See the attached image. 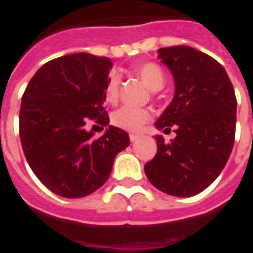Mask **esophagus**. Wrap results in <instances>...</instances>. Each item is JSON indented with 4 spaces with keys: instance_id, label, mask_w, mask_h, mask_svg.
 Listing matches in <instances>:
<instances>
[{
    "instance_id": "esophagus-1",
    "label": "esophagus",
    "mask_w": 253,
    "mask_h": 253,
    "mask_svg": "<svg viewBox=\"0 0 253 253\" xmlns=\"http://www.w3.org/2000/svg\"><path fill=\"white\" fill-rule=\"evenodd\" d=\"M129 139H130V141H136L137 139H139V135H137V133H130Z\"/></svg>"
}]
</instances>
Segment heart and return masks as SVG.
I'll return each mask as SVG.
<instances>
[{"label": "heart", "mask_w": 253, "mask_h": 253, "mask_svg": "<svg viewBox=\"0 0 253 253\" xmlns=\"http://www.w3.org/2000/svg\"><path fill=\"white\" fill-rule=\"evenodd\" d=\"M135 73L141 79V82L146 84L148 88L158 91L165 85L166 73L164 69L155 62H143L135 68ZM118 87H120V78L117 73H112L107 80L105 88V98L107 102H116L118 98ZM152 114L147 109L140 107L123 106L117 109L112 114V123L117 128L129 132H137L141 126L151 120Z\"/></svg>", "instance_id": "b5f03b06"}]
</instances>
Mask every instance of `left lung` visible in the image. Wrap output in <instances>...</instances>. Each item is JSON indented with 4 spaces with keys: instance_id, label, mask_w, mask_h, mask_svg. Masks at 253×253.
<instances>
[{
    "instance_id": "left-lung-1",
    "label": "left lung",
    "mask_w": 253,
    "mask_h": 253,
    "mask_svg": "<svg viewBox=\"0 0 253 253\" xmlns=\"http://www.w3.org/2000/svg\"><path fill=\"white\" fill-rule=\"evenodd\" d=\"M174 79V96L155 126L175 137L155 136L158 151L144 166L159 191L189 198L211 185L230 157L236 135L237 101L225 68L189 46L158 50Z\"/></svg>"
}]
</instances>
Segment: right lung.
Returning <instances> with one entry per match:
<instances>
[{
    "instance_id": "right-lung-1",
    "label": "right lung",
    "mask_w": 253,
    "mask_h": 253,
    "mask_svg": "<svg viewBox=\"0 0 253 253\" xmlns=\"http://www.w3.org/2000/svg\"><path fill=\"white\" fill-rule=\"evenodd\" d=\"M107 57L78 53L38 69L23 95L19 116L26 159L44 187L62 198H84L101 188L118 152L129 146L125 130L109 125L98 139L85 130L88 119L104 126Z\"/></svg>"
}]
</instances>
